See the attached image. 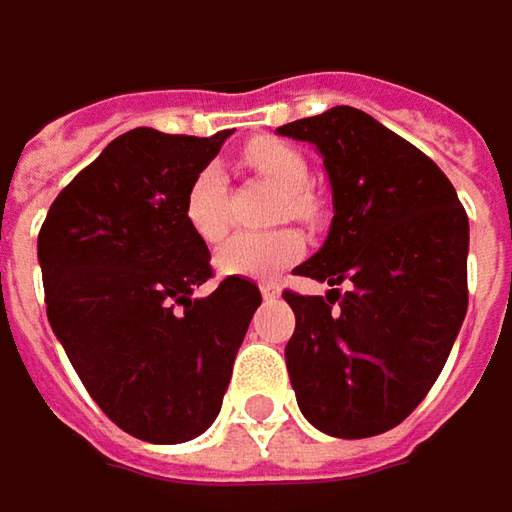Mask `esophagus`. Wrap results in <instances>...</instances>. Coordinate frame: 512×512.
I'll return each mask as SVG.
<instances>
[{"label": "esophagus", "mask_w": 512, "mask_h": 512, "mask_svg": "<svg viewBox=\"0 0 512 512\" xmlns=\"http://www.w3.org/2000/svg\"><path fill=\"white\" fill-rule=\"evenodd\" d=\"M259 288H262V296H265V299H276V296L282 294L279 282H273V279H268V282H262Z\"/></svg>", "instance_id": "obj_1"}]
</instances>
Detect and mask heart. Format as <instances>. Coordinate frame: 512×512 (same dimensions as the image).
I'll return each instance as SVG.
<instances>
[{
    "label": "heart",
    "mask_w": 512,
    "mask_h": 512,
    "mask_svg": "<svg viewBox=\"0 0 512 512\" xmlns=\"http://www.w3.org/2000/svg\"><path fill=\"white\" fill-rule=\"evenodd\" d=\"M244 164L262 175L276 190H282L279 216L311 221L317 213V204L311 198L308 187V161L302 152L291 143L259 138L247 143L244 149ZM184 218L190 230L207 244H216L224 239L230 216H227V184L224 172L218 164H207L195 172L187 198H184ZM305 253L302 236L291 227H279L268 233H239L218 247L216 268L227 276H270L276 270L294 265Z\"/></svg>",
    "instance_id": "obj_1"
}]
</instances>
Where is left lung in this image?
I'll return each instance as SVG.
<instances>
[{
    "label": "left lung",
    "mask_w": 512,
    "mask_h": 512,
    "mask_svg": "<svg viewBox=\"0 0 512 512\" xmlns=\"http://www.w3.org/2000/svg\"><path fill=\"white\" fill-rule=\"evenodd\" d=\"M279 135L320 149L334 195L328 239L294 270L331 291L282 294L296 317L285 345L296 403L334 438L389 432L432 389L464 322L470 221L438 164L360 109Z\"/></svg>",
    "instance_id": "8db88e82"
}]
</instances>
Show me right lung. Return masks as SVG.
<instances>
[{"label": "right lung", "mask_w": 512, "mask_h": 512, "mask_svg": "<svg viewBox=\"0 0 512 512\" xmlns=\"http://www.w3.org/2000/svg\"><path fill=\"white\" fill-rule=\"evenodd\" d=\"M210 138L132 129L65 187L37 242L45 311L94 403L149 444H184L216 421L259 288L227 276L184 218Z\"/></svg>", "instance_id": "right-lung-1"}]
</instances>
